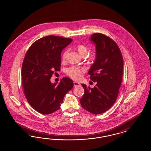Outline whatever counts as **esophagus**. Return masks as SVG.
I'll return each instance as SVG.
<instances>
[{
    "label": "esophagus",
    "mask_w": 151,
    "mask_h": 151,
    "mask_svg": "<svg viewBox=\"0 0 151 151\" xmlns=\"http://www.w3.org/2000/svg\"><path fill=\"white\" fill-rule=\"evenodd\" d=\"M73 86L75 87H76V86H80V84L78 83V82H76V81H74L73 82Z\"/></svg>",
    "instance_id": "obj_1"
}]
</instances>
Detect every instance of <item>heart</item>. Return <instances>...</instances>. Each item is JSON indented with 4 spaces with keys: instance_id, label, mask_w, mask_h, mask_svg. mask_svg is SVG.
Returning <instances> with one entry per match:
<instances>
[{
    "instance_id": "1",
    "label": "heart",
    "mask_w": 151,
    "mask_h": 151,
    "mask_svg": "<svg viewBox=\"0 0 151 151\" xmlns=\"http://www.w3.org/2000/svg\"><path fill=\"white\" fill-rule=\"evenodd\" d=\"M76 49L78 51L79 54L81 56H86L88 52V48L86 45L83 44H79L76 47ZM67 54V51H65L62 55V59L65 60ZM97 57V53L96 51L93 52L91 55V59H95ZM86 70L84 68L79 67L76 66H72L70 68L66 69L65 72L68 76L71 78L75 80H79L81 77L82 73L85 72Z\"/></svg>"
}]
</instances>
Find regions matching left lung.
<instances>
[{"label":"left lung","mask_w":151,"mask_h":151,"mask_svg":"<svg viewBox=\"0 0 151 151\" xmlns=\"http://www.w3.org/2000/svg\"><path fill=\"white\" fill-rule=\"evenodd\" d=\"M90 40L96 45L97 57L88 74L96 85L91 88L81 84L85 92L80 102L88 111L100 114L111 108L116 100L122 83L123 60L118 46L108 36L94 33Z\"/></svg>","instance_id":"1"}]
</instances>
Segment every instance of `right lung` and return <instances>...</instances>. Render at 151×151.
I'll use <instances>...</instances> for the list:
<instances>
[{
  "mask_svg": "<svg viewBox=\"0 0 151 151\" xmlns=\"http://www.w3.org/2000/svg\"><path fill=\"white\" fill-rule=\"evenodd\" d=\"M72 41L62 37H44L27 51L22 68V83L30 106L42 114H50L60 108L65 95L73 86V81L63 78L51 83L54 71L60 70L62 51Z\"/></svg>",
  "mask_w": 151,
  "mask_h": 151,
  "instance_id": "1",
  "label": "right lung"
}]
</instances>
